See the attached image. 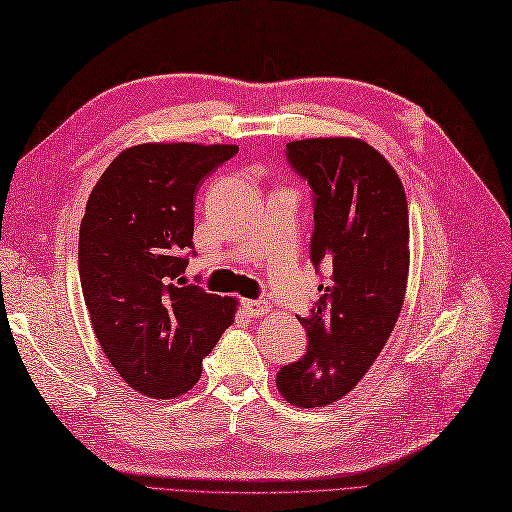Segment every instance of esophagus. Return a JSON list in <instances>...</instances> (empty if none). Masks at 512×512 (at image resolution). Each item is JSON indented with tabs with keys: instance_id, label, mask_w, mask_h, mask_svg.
<instances>
[{
	"instance_id": "1",
	"label": "esophagus",
	"mask_w": 512,
	"mask_h": 512,
	"mask_svg": "<svg viewBox=\"0 0 512 512\" xmlns=\"http://www.w3.org/2000/svg\"><path fill=\"white\" fill-rule=\"evenodd\" d=\"M244 310L250 314V317H262V314L270 312V306L266 301H259V299H246L244 301Z\"/></svg>"
}]
</instances>
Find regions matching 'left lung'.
Returning <instances> with one entry per match:
<instances>
[{
    "label": "left lung",
    "mask_w": 512,
    "mask_h": 512,
    "mask_svg": "<svg viewBox=\"0 0 512 512\" xmlns=\"http://www.w3.org/2000/svg\"><path fill=\"white\" fill-rule=\"evenodd\" d=\"M314 191L312 264L332 268L321 299L299 323L301 361L277 374L297 407H325L361 383L394 332L409 277L405 187L389 160L361 138H306L286 145Z\"/></svg>",
    "instance_id": "8db88e82"
}]
</instances>
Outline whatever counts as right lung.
<instances>
[{
    "label": "right lung",
    "mask_w": 512,
    "mask_h": 512,
    "mask_svg": "<svg viewBox=\"0 0 512 512\" xmlns=\"http://www.w3.org/2000/svg\"><path fill=\"white\" fill-rule=\"evenodd\" d=\"M237 145L123 149L90 193L79 275L107 361L138 394L169 400L198 383L202 358L235 321L237 299L182 286L200 182Z\"/></svg>",
    "instance_id": "right-lung-1"
}]
</instances>
